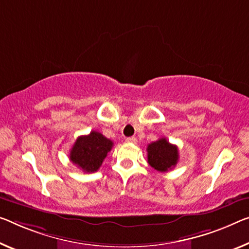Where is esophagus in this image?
<instances>
[{"label":"esophagus","instance_id":"obj_1","mask_svg":"<svg viewBox=\"0 0 249 249\" xmlns=\"http://www.w3.org/2000/svg\"><path fill=\"white\" fill-rule=\"evenodd\" d=\"M125 141L129 143H137V138L136 137H128Z\"/></svg>","mask_w":249,"mask_h":249}]
</instances>
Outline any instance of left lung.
Segmentation results:
<instances>
[{"label": "left lung", "instance_id": "obj_1", "mask_svg": "<svg viewBox=\"0 0 249 249\" xmlns=\"http://www.w3.org/2000/svg\"><path fill=\"white\" fill-rule=\"evenodd\" d=\"M148 163L160 173L173 169L179 159L178 148L167 141L166 138L148 144Z\"/></svg>", "mask_w": 249, "mask_h": 249}]
</instances>
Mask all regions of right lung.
<instances>
[{"mask_svg":"<svg viewBox=\"0 0 249 249\" xmlns=\"http://www.w3.org/2000/svg\"><path fill=\"white\" fill-rule=\"evenodd\" d=\"M112 146V141L102 133L91 131L75 140L70 150V160L85 173H94L101 167Z\"/></svg>","mask_w":249,"mask_h":249,"instance_id":"1","label":"right lung"}]
</instances>
